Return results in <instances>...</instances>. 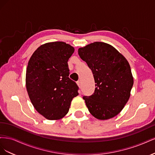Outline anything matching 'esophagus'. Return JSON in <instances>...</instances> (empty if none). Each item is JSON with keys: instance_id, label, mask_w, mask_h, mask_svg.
<instances>
[{"instance_id": "esophagus-1", "label": "esophagus", "mask_w": 155, "mask_h": 155, "mask_svg": "<svg viewBox=\"0 0 155 155\" xmlns=\"http://www.w3.org/2000/svg\"><path fill=\"white\" fill-rule=\"evenodd\" d=\"M77 85H78V87L80 88L81 87V82H80V81H77Z\"/></svg>"}]
</instances>
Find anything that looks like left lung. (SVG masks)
I'll return each instance as SVG.
<instances>
[{
	"mask_svg": "<svg viewBox=\"0 0 155 155\" xmlns=\"http://www.w3.org/2000/svg\"><path fill=\"white\" fill-rule=\"evenodd\" d=\"M81 59L91 68L95 91L83 96L90 113L98 120L113 118L128 101L133 77L127 59L113 46L94 42L78 50Z\"/></svg>",
	"mask_w": 155,
	"mask_h": 155,
	"instance_id": "8db88e82",
	"label": "left lung"
}]
</instances>
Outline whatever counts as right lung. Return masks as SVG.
I'll return each mask as SVG.
<instances>
[{
	"label": "right lung",
	"mask_w": 155,
	"mask_h": 155,
	"mask_svg": "<svg viewBox=\"0 0 155 155\" xmlns=\"http://www.w3.org/2000/svg\"><path fill=\"white\" fill-rule=\"evenodd\" d=\"M74 48L64 42L41 45L30 58L26 86L32 105L45 118L59 120L66 115L79 87L69 78L68 61Z\"/></svg>",
	"instance_id": "1"
}]
</instances>
